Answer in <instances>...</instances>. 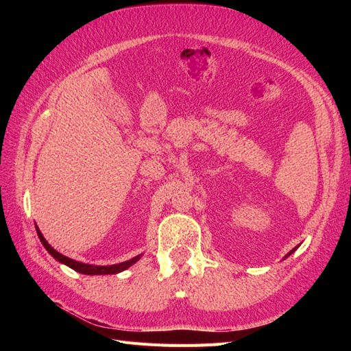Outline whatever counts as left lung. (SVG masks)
Masks as SVG:
<instances>
[{
	"label": "left lung",
	"instance_id": "left-lung-1",
	"mask_svg": "<svg viewBox=\"0 0 351 351\" xmlns=\"http://www.w3.org/2000/svg\"><path fill=\"white\" fill-rule=\"evenodd\" d=\"M297 247H299V246H297ZM297 247H294V249H293V250H290V252H289V253H287V256H285V258H289V256H290V254H291V253H293V252H294V250H295V249H297Z\"/></svg>",
	"mask_w": 351,
	"mask_h": 351
}]
</instances>
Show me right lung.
<instances>
[{
  "mask_svg": "<svg viewBox=\"0 0 351 351\" xmlns=\"http://www.w3.org/2000/svg\"><path fill=\"white\" fill-rule=\"evenodd\" d=\"M36 232H38V237L40 240V243L44 244V247L48 250V253L51 254L52 258L57 259L60 263H64L67 265L69 268L77 271L80 274H84V275H108V274H119L127 268H130L133 263H136L137 261H139L142 258V254H137V256H134L133 259L130 261H125V262H121V263H115V265H108V267H101V265H89V263H83V262H77L74 259H70L67 256H64V254L58 253L54 247H51V244L45 240V237L42 236L40 230L36 227Z\"/></svg>",
  "mask_w": 351,
  "mask_h": 351,
  "instance_id": "add662e5",
  "label": "right lung"
}]
</instances>
